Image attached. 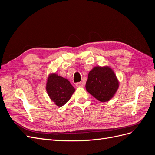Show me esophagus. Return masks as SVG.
<instances>
[{
	"label": "esophagus",
	"instance_id": "34e87169",
	"mask_svg": "<svg viewBox=\"0 0 155 155\" xmlns=\"http://www.w3.org/2000/svg\"><path fill=\"white\" fill-rule=\"evenodd\" d=\"M76 86L77 87H83L84 86V84L82 82H78L76 84Z\"/></svg>",
	"mask_w": 155,
	"mask_h": 155
}]
</instances>
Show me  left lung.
<instances>
[{"label": "left lung", "mask_w": 155, "mask_h": 155, "mask_svg": "<svg viewBox=\"0 0 155 155\" xmlns=\"http://www.w3.org/2000/svg\"><path fill=\"white\" fill-rule=\"evenodd\" d=\"M119 86L114 72L107 67H96L88 73L87 91L100 101L110 100Z\"/></svg>", "instance_id": "8db88e82"}]
</instances>
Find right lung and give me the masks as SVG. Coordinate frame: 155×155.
Masks as SVG:
<instances>
[{
    "label": "right lung",
    "mask_w": 155,
    "mask_h": 155,
    "mask_svg": "<svg viewBox=\"0 0 155 155\" xmlns=\"http://www.w3.org/2000/svg\"><path fill=\"white\" fill-rule=\"evenodd\" d=\"M46 91L50 99L58 106L61 107L70 100L75 88L68 79L54 74L48 77Z\"/></svg>",
    "instance_id": "1"
}]
</instances>
